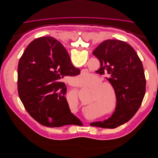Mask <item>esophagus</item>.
<instances>
[{"label":"esophagus","mask_w":158,"mask_h":158,"mask_svg":"<svg viewBox=\"0 0 158 158\" xmlns=\"http://www.w3.org/2000/svg\"><path fill=\"white\" fill-rule=\"evenodd\" d=\"M84 73H85V72H86V71H85V70H84Z\"/></svg>","instance_id":"1"}]
</instances>
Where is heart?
Here are the masks:
<instances>
[{
  "label": "heart",
  "mask_w": 158,
  "mask_h": 158,
  "mask_svg": "<svg viewBox=\"0 0 158 158\" xmlns=\"http://www.w3.org/2000/svg\"><path fill=\"white\" fill-rule=\"evenodd\" d=\"M92 78L89 75H80L78 78V84L85 86ZM98 78L93 83L94 91L91 94L89 102L91 108L97 107L104 111L105 116H109L116 111L117 106V95L116 89L110 82H105Z\"/></svg>",
  "instance_id": "1"
}]
</instances>
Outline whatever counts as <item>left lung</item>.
Masks as SVG:
<instances>
[{"instance_id":"8db88e82","label":"left lung","mask_w":158,"mask_h":158,"mask_svg":"<svg viewBox=\"0 0 158 158\" xmlns=\"http://www.w3.org/2000/svg\"><path fill=\"white\" fill-rule=\"evenodd\" d=\"M100 62L95 71L107 76L116 89L117 106L112 116L91 126L114 128L128 122L139 109L146 93L144 70L135 50L127 43L108 40L100 44L93 52Z\"/></svg>"}]
</instances>
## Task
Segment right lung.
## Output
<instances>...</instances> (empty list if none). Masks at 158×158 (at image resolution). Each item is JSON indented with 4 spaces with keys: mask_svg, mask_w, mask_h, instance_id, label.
I'll list each match as a JSON object with an SVG mask.
<instances>
[{
    "mask_svg": "<svg viewBox=\"0 0 158 158\" xmlns=\"http://www.w3.org/2000/svg\"><path fill=\"white\" fill-rule=\"evenodd\" d=\"M67 51L52 37L33 40L26 47L18 67L19 98L30 116L47 127L82 124L71 113L62 79L76 76Z\"/></svg>",
    "mask_w": 158,
    "mask_h": 158,
    "instance_id": "right-lung-1",
    "label": "right lung"
}]
</instances>
